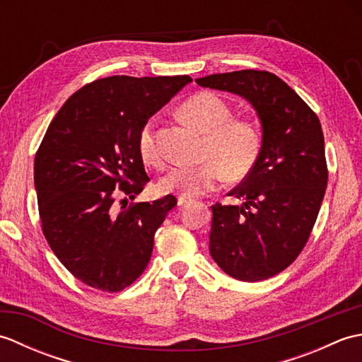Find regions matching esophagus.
Instances as JSON below:
<instances>
[{"label":"esophagus","mask_w":362,"mask_h":362,"mask_svg":"<svg viewBox=\"0 0 362 362\" xmlns=\"http://www.w3.org/2000/svg\"><path fill=\"white\" fill-rule=\"evenodd\" d=\"M191 202H193V201H189V199H183V197H179V199H177V205H179L180 209H182V206H187V205H189Z\"/></svg>","instance_id":"obj_1"}]
</instances>
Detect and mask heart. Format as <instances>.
Returning a JSON list of instances; mask_svg holds the SVG:
<instances>
[{
	"instance_id": "obj_1",
	"label": "heart",
	"mask_w": 362,
	"mask_h": 362,
	"mask_svg": "<svg viewBox=\"0 0 362 362\" xmlns=\"http://www.w3.org/2000/svg\"><path fill=\"white\" fill-rule=\"evenodd\" d=\"M179 115L204 135V163L169 169L158 183L163 193L194 199L216 189L222 177L238 182L252 173L261 152L259 130L250 121L232 119L233 110L226 99L201 91L182 104ZM138 151L148 165H161L152 119L138 134Z\"/></svg>"
}]
</instances>
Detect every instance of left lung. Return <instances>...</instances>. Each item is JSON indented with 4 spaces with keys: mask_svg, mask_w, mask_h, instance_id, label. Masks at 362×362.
I'll use <instances>...</instances> for the list:
<instances>
[{
    "mask_svg": "<svg viewBox=\"0 0 362 362\" xmlns=\"http://www.w3.org/2000/svg\"><path fill=\"white\" fill-rule=\"evenodd\" d=\"M196 82L244 98L259 119L257 165L228 193L244 202L211 206L210 255L236 280H266L298 257L324 201L328 171L320 121L269 71L210 74Z\"/></svg>",
    "mask_w": 362,
    "mask_h": 362,
    "instance_id": "obj_1",
    "label": "left lung"
}]
</instances>
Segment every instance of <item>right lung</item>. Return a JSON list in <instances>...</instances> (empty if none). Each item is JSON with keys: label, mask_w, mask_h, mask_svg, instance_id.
<instances>
[{"label": "right lung", "mask_w": 362, "mask_h": 362, "mask_svg": "<svg viewBox=\"0 0 362 362\" xmlns=\"http://www.w3.org/2000/svg\"><path fill=\"white\" fill-rule=\"evenodd\" d=\"M191 81L98 79L68 98L46 130L34 161L43 235L60 263L91 288L122 291L149 263L153 235L177 199L169 194L115 213V189L130 199L141 193L149 177L138 134Z\"/></svg>", "instance_id": "right-lung-1"}]
</instances>
